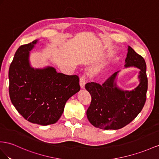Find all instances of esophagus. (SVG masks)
I'll return each mask as SVG.
<instances>
[{
  "label": "esophagus",
  "mask_w": 159,
  "mask_h": 159,
  "mask_svg": "<svg viewBox=\"0 0 159 159\" xmlns=\"http://www.w3.org/2000/svg\"><path fill=\"white\" fill-rule=\"evenodd\" d=\"M85 76H80V85L81 89H84V85H85Z\"/></svg>",
  "instance_id": "obj_1"
}]
</instances>
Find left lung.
Segmentation results:
<instances>
[{"label":"left lung","instance_id":"1","mask_svg":"<svg viewBox=\"0 0 159 159\" xmlns=\"http://www.w3.org/2000/svg\"><path fill=\"white\" fill-rule=\"evenodd\" d=\"M125 68L134 66L140 69V84L132 91L119 88L115 72L104 83L91 82L85 84V89L91 96L87 116L90 123L103 129H118L129 124L142 111L146 99L148 79L146 64L143 57L128 46Z\"/></svg>","mask_w":159,"mask_h":159}]
</instances>
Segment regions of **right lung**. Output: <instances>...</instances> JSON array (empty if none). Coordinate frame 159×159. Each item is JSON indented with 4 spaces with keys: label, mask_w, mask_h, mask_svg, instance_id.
<instances>
[{
    "label": "right lung",
    "mask_w": 159,
    "mask_h": 159,
    "mask_svg": "<svg viewBox=\"0 0 159 159\" xmlns=\"http://www.w3.org/2000/svg\"><path fill=\"white\" fill-rule=\"evenodd\" d=\"M38 39L21 46L9 71V95L15 109L26 120L47 125L55 124L69 98L80 89L77 75L57 72L54 67L34 68L30 52Z\"/></svg>",
    "instance_id": "right-lung-1"
}]
</instances>
